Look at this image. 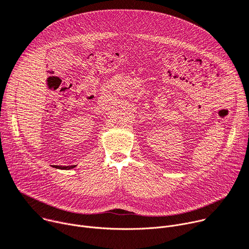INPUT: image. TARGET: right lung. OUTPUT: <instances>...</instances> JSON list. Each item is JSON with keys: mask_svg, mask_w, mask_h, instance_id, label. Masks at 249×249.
I'll return each mask as SVG.
<instances>
[{"mask_svg": "<svg viewBox=\"0 0 249 249\" xmlns=\"http://www.w3.org/2000/svg\"><path fill=\"white\" fill-rule=\"evenodd\" d=\"M75 166H67V167H61V166H54V168H58V169H63V170H70L74 168Z\"/></svg>", "mask_w": 249, "mask_h": 249, "instance_id": "1", "label": "right lung"}]
</instances>
